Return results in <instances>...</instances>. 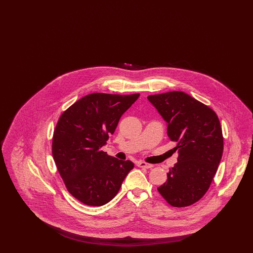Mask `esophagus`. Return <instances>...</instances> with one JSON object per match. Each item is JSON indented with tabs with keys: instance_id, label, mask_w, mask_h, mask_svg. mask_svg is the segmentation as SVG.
<instances>
[{
	"instance_id": "34e87169",
	"label": "esophagus",
	"mask_w": 253,
	"mask_h": 253,
	"mask_svg": "<svg viewBox=\"0 0 253 253\" xmlns=\"http://www.w3.org/2000/svg\"><path fill=\"white\" fill-rule=\"evenodd\" d=\"M137 166H138L139 168L144 169H151L154 167L152 164H148V163H146V162H138V163H137Z\"/></svg>"
}]
</instances>
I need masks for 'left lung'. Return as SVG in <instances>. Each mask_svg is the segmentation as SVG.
Masks as SVG:
<instances>
[{
  "label": "left lung",
  "mask_w": 253,
  "mask_h": 253,
  "mask_svg": "<svg viewBox=\"0 0 253 253\" xmlns=\"http://www.w3.org/2000/svg\"><path fill=\"white\" fill-rule=\"evenodd\" d=\"M167 123V134L176 147L177 163L168 179L157 188L172 207H187L200 200L216 173L223 154V134L213 110L190 95L172 91L148 96Z\"/></svg>",
  "instance_id": "8db88e82"
}]
</instances>
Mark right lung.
<instances>
[{"label": "right lung", "instance_id": "right-lung-1", "mask_svg": "<svg viewBox=\"0 0 253 253\" xmlns=\"http://www.w3.org/2000/svg\"><path fill=\"white\" fill-rule=\"evenodd\" d=\"M139 94L93 93L62 113L54 131L52 154L68 192L88 206L108 203L133 168L101 151L121 116Z\"/></svg>", "mask_w": 253, "mask_h": 253}]
</instances>
